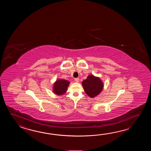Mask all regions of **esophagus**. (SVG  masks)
<instances>
[{
  "instance_id": "34e87169",
  "label": "esophagus",
  "mask_w": 151,
  "mask_h": 151,
  "mask_svg": "<svg viewBox=\"0 0 151 151\" xmlns=\"http://www.w3.org/2000/svg\"><path fill=\"white\" fill-rule=\"evenodd\" d=\"M74 80H75V81H76V83H78V82H79V79L78 78H75V79H74Z\"/></svg>"
}]
</instances>
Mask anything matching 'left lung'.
Wrapping results in <instances>:
<instances>
[{
	"label": "left lung",
	"mask_w": 151,
	"mask_h": 151,
	"mask_svg": "<svg viewBox=\"0 0 151 151\" xmlns=\"http://www.w3.org/2000/svg\"><path fill=\"white\" fill-rule=\"evenodd\" d=\"M83 90L91 98L98 96L104 88V83L99 77L90 74L82 82Z\"/></svg>",
	"instance_id": "1"
}]
</instances>
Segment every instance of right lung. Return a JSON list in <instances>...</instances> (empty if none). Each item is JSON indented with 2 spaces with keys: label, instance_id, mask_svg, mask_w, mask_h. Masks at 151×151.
Listing matches in <instances>:
<instances>
[{
  "label": "right lung",
  "instance_id": "right-lung-1",
  "mask_svg": "<svg viewBox=\"0 0 151 151\" xmlns=\"http://www.w3.org/2000/svg\"><path fill=\"white\" fill-rule=\"evenodd\" d=\"M70 83L68 80L57 79L53 84L52 92L57 96H62L67 92Z\"/></svg>",
  "mask_w": 151,
  "mask_h": 151
}]
</instances>
